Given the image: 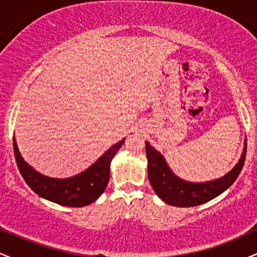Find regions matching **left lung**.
Masks as SVG:
<instances>
[{"label":"left lung","instance_id":"8db88e82","mask_svg":"<svg viewBox=\"0 0 257 257\" xmlns=\"http://www.w3.org/2000/svg\"><path fill=\"white\" fill-rule=\"evenodd\" d=\"M246 155V141L244 144L243 153L235 167L222 178L206 182H188L178 178L170 168L168 167L166 159L158 151L146 143V156L149 166L147 173L152 188L163 202L167 204L187 208L204 204L215 197L220 196L231 186L238 178Z\"/></svg>","mask_w":257,"mask_h":257}]
</instances>
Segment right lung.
Here are the masks:
<instances>
[{
    "mask_svg": "<svg viewBox=\"0 0 257 257\" xmlns=\"http://www.w3.org/2000/svg\"><path fill=\"white\" fill-rule=\"evenodd\" d=\"M123 143L124 140L114 144L93 166L69 179H53L36 172L23 159L14 138L13 149L19 172L35 193L60 205L84 206L95 202L105 191L110 180L111 161Z\"/></svg>",
    "mask_w": 257,
    "mask_h": 257,
    "instance_id": "1",
    "label": "right lung"
}]
</instances>
